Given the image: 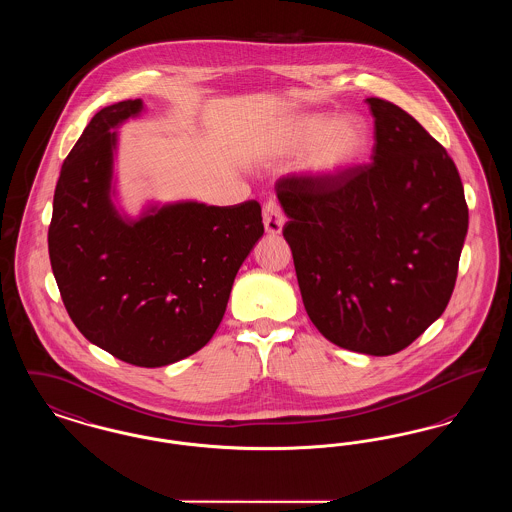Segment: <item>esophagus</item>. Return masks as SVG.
<instances>
[{
	"mask_svg": "<svg viewBox=\"0 0 512 512\" xmlns=\"http://www.w3.org/2000/svg\"><path fill=\"white\" fill-rule=\"evenodd\" d=\"M263 222H265V230H267L268 234H280L282 232L286 217H284V211L278 205V201L268 199L267 203H265V207H263Z\"/></svg>",
	"mask_w": 512,
	"mask_h": 512,
	"instance_id": "1",
	"label": "esophagus"
}]
</instances>
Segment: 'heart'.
Here are the masks:
<instances>
[{
	"mask_svg": "<svg viewBox=\"0 0 512 512\" xmlns=\"http://www.w3.org/2000/svg\"><path fill=\"white\" fill-rule=\"evenodd\" d=\"M366 128L357 117L301 115L288 122L274 142V153L290 157L301 153L299 165L307 174L330 178L349 169L365 151Z\"/></svg>",
	"mask_w": 512,
	"mask_h": 512,
	"instance_id": "heart-1",
	"label": "heart"
}]
</instances>
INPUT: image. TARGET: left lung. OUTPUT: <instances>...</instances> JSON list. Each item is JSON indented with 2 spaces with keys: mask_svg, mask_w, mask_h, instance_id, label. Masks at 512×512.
<instances>
[{
  "mask_svg": "<svg viewBox=\"0 0 512 512\" xmlns=\"http://www.w3.org/2000/svg\"><path fill=\"white\" fill-rule=\"evenodd\" d=\"M372 161L318 178L288 174L278 201L307 315L326 340L393 355L441 317L468 230L445 147L388 99H366Z\"/></svg>",
  "mask_w": 512,
  "mask_h": 512,
  "instance_id": "8db88e82",
  "label": "left lung"
}]
</instances>
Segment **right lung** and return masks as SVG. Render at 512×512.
<instances>
[{
	"instance_id": "right-lung-1",
	"label": "right lung",
	"mask_w": 512,
	"mask_h": 512,
	"mask_svg": "<svg viewBox=\"0 0 512 512\" xmlns=\"http://www.w3.org/2000/svg\"><path fill=\"white\" fill-rule=\"evenodd\" d=\"M142 99L94 115L67 155L53 195L49 261L86 340L134 366L171 365L219 328L234 278L263 236L261 205L176 203L126 222L111 190L115 128Z\"/></svg>"
}]
</instances>
